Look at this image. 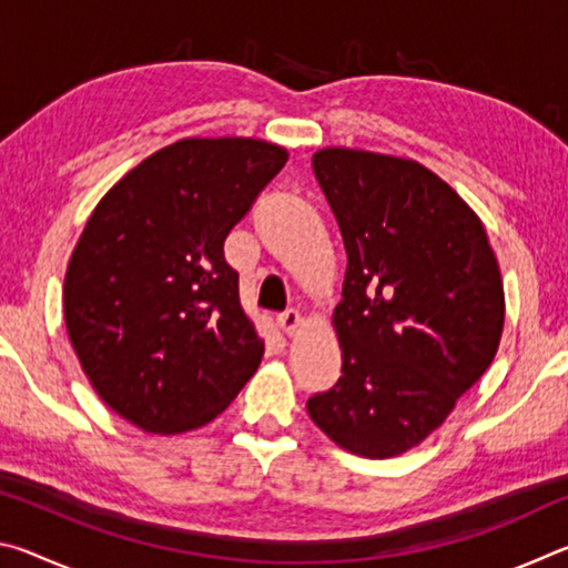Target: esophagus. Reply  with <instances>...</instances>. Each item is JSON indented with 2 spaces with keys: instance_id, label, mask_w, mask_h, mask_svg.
<instances>
[{
  "instance_id": "esophagus-1",
  "label": "esophagus",
  "mask_w": 568,
  "mask_h": 568,
  "mask_svg": "<svg viewBox=\"0 0 568 568\" xmlns=\"http://www.w3.org/2000/svg\"><path fill=\"white\" fill-rule=\"evenodd\" d=\"M301 325H303V315H301V311H295V307H287V311L277 315V328L287 335H295L297 331H301Z\"/></svg>"
}]
</instances>
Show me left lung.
Listing matches in <instances>:
<instances>
[{"mask_svg": "<svg viewBox=\"0 0 568 568\" xmlns=\"http://www.w3.org/2000/svg\"><path fill=\"white\" fill-rule=\"evenodd\" d=\"M313 172L348 265L333 311L343 376L307 413L355 456L406 454L491 365L501 271L478 215L420 162L325 148Z\"/></svg>", "mask_w": 568, "mask_h": 568, "instance_id": "8db88e82", "label": "left lung"}]
</instances>
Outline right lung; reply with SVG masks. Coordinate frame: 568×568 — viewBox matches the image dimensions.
Instances as JSON below:
<instances>
[{
  "mask_svg": "<svg viewBox=\"0 0 568 568\" xmlns=\"http://www.w3.org/2000/svg\"><path fill=\"white\" fill-rule=\"evenodd\" d=\"M285 162L265 140H178L94 207L67 265L64 323L92 388L132 426H205L261 365L223 245Z\"/></svg>",
  "mask_w": 568,
  "mask_h": 568,
  "instance_id": "obj_1",
  "label": "right lung"
}]
</instances>
